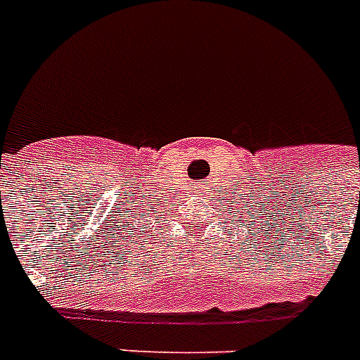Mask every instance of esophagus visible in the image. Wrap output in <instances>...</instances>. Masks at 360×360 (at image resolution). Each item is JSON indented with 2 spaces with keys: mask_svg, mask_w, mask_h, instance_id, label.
I'll return each mask as SVG.
<instances>
[{
  "mask_svg": "<svg viewBox=\"0 0 360 360\" xmlns=\"http://www.w3.org/2000/svg\"><path fill=\"white\" fill-rule=\"evenodd\" d=\"M198 188H200V190H201V192H203V186H198Z\"/></svg>",
  "mask_w": 360,
  "mask_h": 360,
  "instance_id": "1",
  "label": "esophagus"
}]
</instances>
